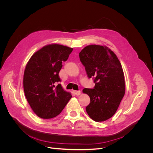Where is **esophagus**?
<instances>
[{"mask_svg": "<svg viewBox=\"0 0 153 153\" xmlns=\"http://www.w3.org/2000/svg\"><path fill=\"white\" fill-rule=\"evenodd\" d=\"M73 93L76 96H78L80 94V91H73Z\"/></svg>", "mask_w": 153, "mask_h": 153, "instance_id": "esophagus-1", "label": "esophagus"}]
</instances>
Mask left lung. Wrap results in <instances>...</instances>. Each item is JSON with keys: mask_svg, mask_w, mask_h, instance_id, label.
I'll return each instance as SVG.
<instances>
[{"mask_svg": "<svg viewBox=\"0 0 153 153\" xmlns=\"http://www.w3.org/2000/svg\"><path fill=\"white\" fill-rule=\"evenodd\" d=\"M79 57L88 78L95 83L93 89L83 90L91 100L85 108L87 113L95 121H106L116 112L125 93L121 62L108 47L96 45L87 46Z\"/></svg>", "mask_w": 153, "mask_h": 153, "instance_id": "1", "label": "left lung"}]
</instances>
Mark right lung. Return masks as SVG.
Wrapping results in <instances>:
<instances>
[{
  "label": "right lung",
  "instance_id": "1",
  "mask_svg": "<svg viewBox=\"0 0 153 153\" xmlns=\"http://www.w3.org/2000/svg\"><path fill=\"white\" fill-rule=\"evenodd\" d=\"M72 51L73 48L61 45L45 46L34 53L27 64L25 95L32 110L41 118L56 117L72 97L59 84L62 62L67 61Z\"/></svg>",
  "mask_w": 153,
  "mask_h": 153
}]
</instances>
